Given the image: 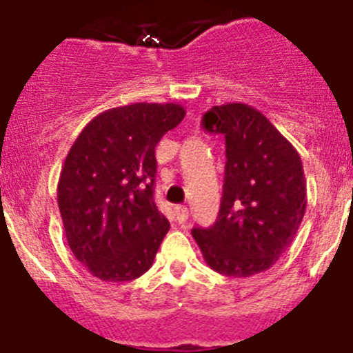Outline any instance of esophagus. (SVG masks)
<instances>
[{
	"instance_id": "34e87169",
	"label": "esophagus",
	"mask_w": 353,
	"mask_h": 353,
	"mask_svg": "<svg viewBox=\"0 0 353 353\" xmlns=\"http://www.w3.org/2000/svg\"><path fill=\"white\" fill-rule=\"evenodd\" d=\"M174 211H176V218H177V221H179V223H184V221L188 220L190 212H188V208H186V205H177Z\"/></svg>"
}]
</instances>
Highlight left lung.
Wrapping results in <instances>:
<instances>
[{
	"instance_id": "8db88e82",
	"label": "left lung",
	"mask_w": 353,
	"mask_h": 353,
	"mask_svg": "<svg viewBox=\"0 0 353 353\" xmlns=\"http://www.w3.org/2000/svg\"><path fill=\"white\" fill-rule=\"evenodd\" d=\"M202 126L225 137V179L218 220L193 228L212 271L248 278L268 271L287 250L306 212V179L294 145L260 110L216 105Z\"/></svg>"
}]
</instances>
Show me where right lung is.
I'll use <instances>...</instances> for the list:
<instances>
[{
	"mask_svg": "<svg viewBox=\"0 0 353 353\" xmlns=\"http://www.w3.org/2000/svg\"><path fill=\"white\" fill-rule=\"evenodd\" d=\"M186 116L179 103H132L93 117L66 154L58 205L68 246L103 281L153 265L169 232L154 204V148Z\"/></svg>",
	"mask_w": 353,
	"mask_h": 353,
	"instance_id": "add662e5",
	"label": "right lung"
}]
</instances>
